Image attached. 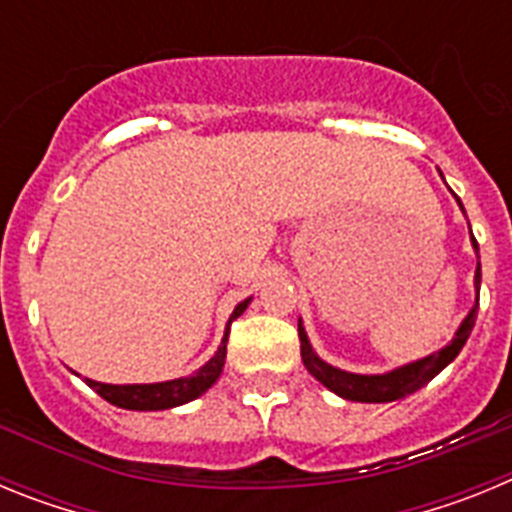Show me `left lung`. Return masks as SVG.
<instances>
[{"instance_id":"obj_1","label":"left lung","mask_w":512,"mask_h":512,"mask_svg":"<svg viewBox=\"0 0 512 512\" xmlns=\"http://www.w3.org/2000/svg\"><path fill=\"white\" fill-rule=\"evenodd\" d=\"M461 210H464V207H461ZM472 246L474 251H479L474 238H472ZM479 282H482V269H479L477 264V271H474L477 302H474V307L469 310L467 318H464V323L459 325V330H456V336L451 338L449 346H443L441 351L425 356V359L413 361V364L397 366V369H392V372L387 374H351V372H343V369H336V366L325 364V361L312 351L300 320V323H297V333H300V354L307 366V372L318 379L320 384H325L330 392H336L338 397H343V400L392 402V400H402L405 395H413L415 390H420V387H425V384L431 382L441 369H446V366L459 356L464 343H467L469 333H472L474 328V320H477V310H479Z\"/></svg>"}]
</instances>
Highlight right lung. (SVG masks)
<instances>
[{"instance_id":"1","label":"right lung","mask_w":512,"mask_h":512,"mask_svg":"<svg viewBox=\"0 0 512 512\" xmlns=\"http://www.w3.org/2000/svg\"><path fill=\"white\" fill-rule=\"evenodd\" d=\"M248 302H251V297L238 302V307H235L233 315H230L228 320V328H225L223 343H220L215 356L202 366L200 372L189 374V377L171 379V382H156V384H104V382H94V379H87V384L97 392L99 397H104L107 402H112V405L125 410H169V408H176V405H184V402L189 400H197V397L205 395L212 384L217 382V377L223 374L230 323H233L238 315H243Z\"/></svg>"}]
</instances>
